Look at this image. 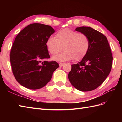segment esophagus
<instances>
[{
  "instance_id": "34e87169",
  "label": "esophagus",
  "mask_w": 122,
  "mask_h": 122,
  "mask_svg": "<svg viewBox=\"0 0 122 122\" xmlns=\"http://www.w3.org/2000/svg\"><path fill=\"white\" fill-rule=\"evenodd\" d=\"M59 64V66H63L64 65V63H61V62H60Z\"/></svg>"
}]
</instances>
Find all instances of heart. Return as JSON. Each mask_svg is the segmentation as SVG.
<instances>
[{"label": "heart", "mask_w": 122, "mask_h": 122, "mask_svg": "<svg viewBox=\"0 0 122 122\" xmlns=\"http://www.w3.org/2000/svg\"><path fill=\"white\" fill-rule=\"evenodd\" d=\"M48 51L52 55L58 53L62 46L63 52L54 56L52 59L59 61H74L83 59L90 48V39L82 33H79L69 28L63 29L56 33V39L49 37L46 41Z\"/></svg>", "instance_id": "1"}]
</instances>
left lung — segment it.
<instances>
[{
  "instance_id": "left-lung-1",
  "label": "left lung",
  "mask_w": 122,
  "mask_h": 122,
  "mask_svg": "<svg viewBox=\"0 0 122 122\" xmlns=\"http://www.w3.org/2000/svg\"><path fill=\"white\" fill-rule=\"evenodd\" d=\"M76 30L89 37L90 46L82 60L72 64L68 78L77 90L90 91L102 84L110 74L112 54L107 38L102 33L88 27L76 28Z\"/></svg>"
}]
</instances>
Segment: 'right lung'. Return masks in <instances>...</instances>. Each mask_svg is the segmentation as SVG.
I'll return each mask as SVG.
<instances>
[{
	"label": "right lung",
	"instance_id": "add662e5",
	"mask_svg": "<svg viewBox=\"0 0 122 122\" xmlns=\"http://www.w3.org/2000/svg\"><path fill=\"white\" fill-rule=\"evenodd\" d=\"M54 32L50 25L35 23L28 25L15 37L10 53V63L15 79L23 86L41 89L59 68L56 61L41 62L50 58L46 43Z\"/></svg>",
	"mask_w": 122,
	"mask_h": 122
}]
</instances>
